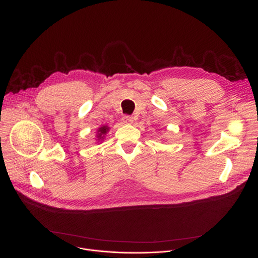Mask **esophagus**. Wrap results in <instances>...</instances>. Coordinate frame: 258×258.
Masks as SVG:
<instances>
[{
  "instance_id": "1",
  "label": "esophagus",
  "mask_w": 258,
  "mask_h": 258,
  "mask_svg": "<svg viewBox=\"0 0 258 258\" xmlns=\"http://www.w3.org/2000/svg\"><path fill=\"white\" fill-rule=\"evenodd\" d=\"M123 122L124 123H133V121H134V118L132 117V116H128V115H126V116H124L123 117Z\"/></svg>"
}]
</instances>
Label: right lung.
<instances>
[{
  "instance_id": "1",
  "label": "right lung",
  "mask_w": 258,
  "mask_h": 258,
  "mask_svg": "<svg viewBox=\"0 0 258 258\" xmlns=\"http://www.w3.org/2000/svg\"><path fill=\"white\" fill-rule=\"evenodd\" d=\"M108 130H110V127H108L107 125H102L101 127H99V128H98V131H97V135H96V137L98 138V140H102V139H103L104 135L108 132Z\"/></svg>"
}]
</instances>
